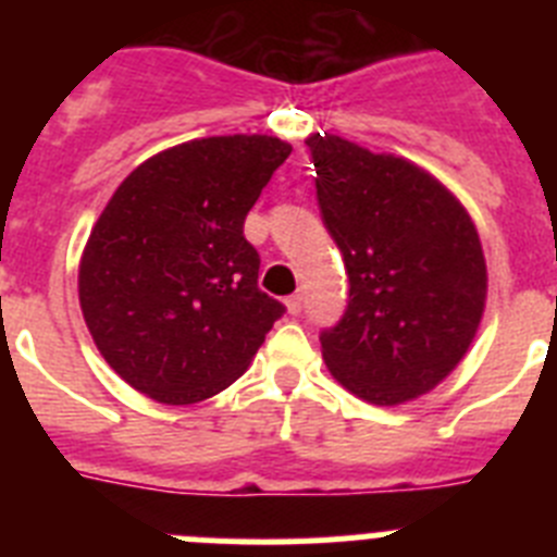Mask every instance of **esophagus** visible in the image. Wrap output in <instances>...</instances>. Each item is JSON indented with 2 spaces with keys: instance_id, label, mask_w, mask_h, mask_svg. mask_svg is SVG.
<instances>
[{
  "instance_id": "1",
  "label": "esophagus",
  "mask_w": 557,
  "mask_h": 557,
  "mask_svg": "<svg viewBox=\"0 0 557 557\" xmlns=\"http://www.w3.org/2000/svg\"><path fill=\"white\" fill-rule=\"evenodd\" d=\"M284 304H287V312H289V314H298V312H301V309H304V295H301V293L289 295V298H287V301H284Z\"/></svg>"
}]
</instances>
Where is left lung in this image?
Listing matches in <instances>:
<instances>
[{
    "mask_svg": "<svg viewBox=\"0 0 557 557\" xmlns=\"http://www.w3.org/2000/svg\"><path fill=\"white\" fill-rule=\"evenodd\" d=\"M323 225L348 273L343 321L321 334L326 368L371 405L424 396L480 329L488 270L469 211L435 175L334 133L307 139Z\"/></svg>",
    "mask_w": 557,
    "mask_h": 557,
    "instance_id": "obj_1",
    "label": "left lung"
}]
</instances>
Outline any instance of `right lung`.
I'll return each mask as SVG.
<instances>
[{"label": "right lung", "mask_w": 557, "mask_h": 557, "mask_svg": "<svg viewBox=\"0 0 557 557\" xmlns=\"http://www.w3.org/2000/svg\"><path fill=\"white\" fill-rule=\"evenodd\" d=\"M289 152L262 133L191 139L116 186L77 293L95 346L133 391L198 405L248 371L284 307L259 289L243 225Z\"/></svg>", "instance_id": "add662e5"}]
</instances>
